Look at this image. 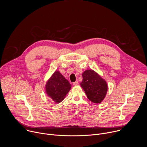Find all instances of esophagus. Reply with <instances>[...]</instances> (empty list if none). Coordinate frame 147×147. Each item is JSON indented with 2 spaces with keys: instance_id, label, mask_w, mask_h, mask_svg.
I'll return each mask as SVG.
<instances>
[{
  "instance_id": "1",
  "label": "esophagus",
  "mask_w": 147,
  "mask_h": 147,
  "mask_svg": "<svg viewBox=\"0 0 147 147\" xmlns=\"http://www.w3.org/2000/svg\"><path fill=\"white\" fill-rule=\"evenodd\" d=\"M73 85L74 86H77V85H78V81H76V82H73Z\"/></svg>"
}]
</instances>
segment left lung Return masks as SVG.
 <instances>
[{"label":"left lung","mask_w":147,"mask_h":147,"mask_svg":"<svg viewBox=\"0 0 147 147\" xmlns=\"http://www.w3.org/2000/svg\"><path fill=\"white\" fill-rule=\"evenodd\" d=\"M82 76V81L80 84L85 91L88 99L93 103H102L108 90L106 80L92 69L84 71Z\"/></svg>","instance_id":"1"}]
</instances>
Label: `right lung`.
I'll return each instance as SVG.
<instances>
[{"label": "right lung", "mask_w": 147, "mask_h": 147, "mask_svg": "<svg viewBox=\"0 0 147 147\" xmlns=\"http://www.w3.org/2000/svg\"><path fill=\"white\" fill-rule=\"evenodd\" d=\"M71 87L70 82L57 70L47 81L45 90L53 101L59 103L65 99Z\"/></svg>", "instance_id": "1"}]
</instances>
